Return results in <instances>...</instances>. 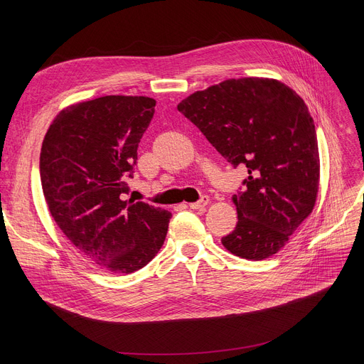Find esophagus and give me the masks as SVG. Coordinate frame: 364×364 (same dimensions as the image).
<instances>
[{
  "label": "esophagus",
  "instance_id": "esophagus-1",
  "mask_svg": "<svg viewBox=\"0 0 364 364\" xmlns=\"http://www.w3.org/2000/svg\"><path fill=\"white\" fill-rule=\"evenodd\" d=\"M208 202H209V198L208 196H202L198 202L188 203V206H190V209H202V208H205L208 205Z\"/></svg>",
  "mask_w": 364,
  "mask_h": 364
}]
</instances>
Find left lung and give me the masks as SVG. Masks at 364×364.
<instances>
[{
	"label": "left lung",
	"mask_w": 364,
	"mask_h": 364,
	"mask_svg": "<svg viewBox=\"0 0 364 364\" xmlns=\"http://www.w3.org/2000/svg\"><path fill=\"white\" fill-rule=\"evenodd\" d=\"M220 155L246 166L233 196L227 251L259 261L288 243L316 203L320 159L314 121L299 95L276 80L239 78L196 91L178 106Z\"/></svg>",
	"instance_id": "8db88e82"
}]
</instances>
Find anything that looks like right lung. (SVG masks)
Segmentation results:
<instances>
[{
	"mask_svg": "<svg viewBox=\"0 0 364 364\" xmlns=\"http://www.w3.org/2000/svg\"><path fill=\"white\" fill-rule=\"evenodd\" d=\"M155 105L131 95L73 105L43 141L40 174L51 217L80 254L112 273H134L155 258L172 217L122 198Z\"/></svg>",
	"mask_w": 364,
	"mask_h": 364,
	"instance_id": "add662e5",
	"label": "right lung"
}]
</instances>
